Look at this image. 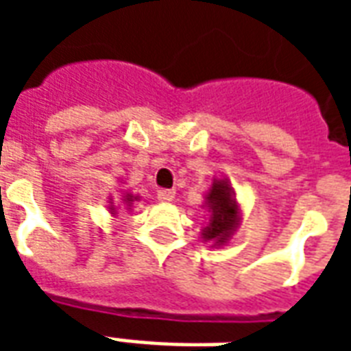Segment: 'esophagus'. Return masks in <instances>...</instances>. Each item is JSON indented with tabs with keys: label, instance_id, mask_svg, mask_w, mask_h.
<instances>
[{
	"label": "esophagus",
	"instance_id": "1",
	"mask_svg": "<svg viewBox=\"0 0 351 351\" xmlns=\"http://www.w3.org/2000/svg\"><path fill=\"white\" fill-rule=\"evenodd\" d=\"M158 199L161 203H171L175 199V190H169V188H163V190L158 191Z\"/></svg>",
	"mask_w": 351,
	"mask_h": 351
}]
</instances>
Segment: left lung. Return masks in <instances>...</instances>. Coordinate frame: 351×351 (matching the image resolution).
<instances>
[{
    "label": "left lung",
    "instance_id": "1",
    "mask_svg": "<svg viewBox=\"0 0 351 351\" xmlns=\"http://www.w3.org/2000/svg\"><path fill=\"white\" fill-rule=\"evenodd\" d=\"M206 199L213 216H210V223L203 231V237L206 241L223 243L235 231L237 203L231 197V190L223 182H214Z\"/></svg>",
    "mask_w": 351,
    "mask_h": 351
}]
</instances>
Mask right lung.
I'll return each instance as SVG.
<instances>
[{"mask_svg": "<svg viewBox=\"0 0 351 351\" xmlns=\"http://www.w3.org/2000/svg\"><path fill=\"white\" fill-rule=\"evenodd\" d=\"M137 199V197H135ZM123 201H125V203H130V205L128 206H131V201H133V195H125V199H123Z\"/></svg>", "mask_w": 351, "mask_h": 351, "instance_id": "right-lung-1", "label": "right lung"}]
</instances>
